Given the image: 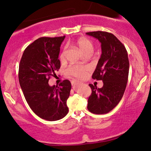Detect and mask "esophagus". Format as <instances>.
Instances as JSON below:
<instances>
[{"label": "esophagus", "mask_w": 151, "mask_h": 151, "mask_svg": "<svg viewBox=\"0 0 151 151\" xmlns=\"http://www.w3.org/2000/svg\"><path fill=\"white\" fill-rule=\"evenodd\" d=\"M76 80H72L71 81V84H72V85H75V83H76Z\"/></svg>", "instance_id": "34e87169"}]
</instances>
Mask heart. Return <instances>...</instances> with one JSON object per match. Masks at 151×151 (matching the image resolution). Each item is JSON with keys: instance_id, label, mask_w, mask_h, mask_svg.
Listing matches in <instances>:
<instances>
[{"instance_id": "b5f03b06", "label": "heart", "mask_w": 151, "mask_h": 151, "mask_svg": "<svg viewBox=\"0 0 151 151\" xmlns=\"http://www.w3.org/2000/svg\"><path fill=\"white\" fill-rule=\"evenodd\" d=\"M76 45L80 48V50L84 54L86 55L87 52H93L94 49V45L93 42L88 39L86 37H81L76 40ZM65 51L66 48L63 50L60 55V60L63 61L65 60ZM88 68L86 66H78V65H69L65 70V73L66 75H71L75 76L76 78H81L85 75L87 72Z\"/></svg>"}]
</instances>
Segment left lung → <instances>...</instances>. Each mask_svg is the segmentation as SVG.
I'll use <instances>...</instances> for the list:
<instances>
[{
    "label": "left lung",
    "mask_w": 151,
    "mask_h": 151,
    "mask_svg": "<svg viewBox=\"0 0 151 151\" xmlns=\"http://www.w3.org/2000/svg\"><path fill=\"white\" fill-rule=\"evenodd\" d=\"M86 34L101 43L102 54L92 78L103 82L101 88L89 84L92 93L88 97L87 109L94 114H106L121 101L126 88L129 70L127 51L112 33L94 31Z\"/></svg>",
    "instance_id": "left-lung-1"
}]
</instances>
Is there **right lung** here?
I'll return each mask as SVG.
<instances>
[{"label":"right lung","mask_w":151,"mask_h":151,"mask_svg":"<svg viewBox=\"0 0 151 151\" xmlns=\"http://www.w3.org/2000/svg\"><path fill=\"white\" fill-rule=\"evenodd\" d=\"M65 36L41 37L25 48L20 59L19 80L25 99L38 116L49 121L60 120L68 112L66 101L71 83L64 80L57 86L48 85L60 67V47Z\"/></svg>","instance_id":"right-lung-1"}]
</instances>
